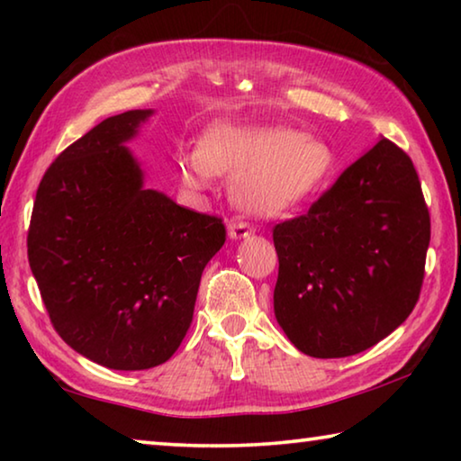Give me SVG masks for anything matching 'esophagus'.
I'll return each instance as SVG.
<instances>
[{"instance_id":"obj_1","label":"esophagus","mask_w":461,"mask_h":461,"mask_svg":"<svg viewBox=\"0 0 461 461\" xmlns=\"http://www.w3.org/2000/svg\"><path fill=\"white\" fill-rule=\"evenodd\" d=\"M228 236L231 240H244L248 236H252V228L244 221H231L228 228Z\"/></svg>"}]
</instances>
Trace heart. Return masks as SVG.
Returning a JSON list of instances; mask_svg holds the SVG:
<instances>
[{
    "mask_svg": "<svg viewBox=\"0 0 461 461\" xmlns=\"http://www.w3.org/2000/svg\"><path fill=\"white\" fill-rule=\"evenodd\" d=\"M335 154L325 140L280 126L215 122L203 130L199 148L176 158V175L191 191H205L212 175L233 178L231 194L254 213L293 209L331 176Z\"/></svg>",
    "mask_w": 461,
    "mask_h": 461,
    "instance_id": "1",
    "label": "heart"
}]
</instances>
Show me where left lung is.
I'll list each match as a JSON object with an SVG mask.
<instances>
[{"mask_svg": "<svg viewBox=\"0 0 461 461\" xmlns=\"http://www.w3.org/2000/svg\"><path fill=\"white\" fill-rule=\"evenodd\" d=\"M275 315L299 352L348 357L415 309L431 220L412 160L380 138L305 215L275 225Z\"/></svg>", "mask_w": 461, "mask_h": 461, "instance_id": "1", "label": "left lung"}]
</instances>
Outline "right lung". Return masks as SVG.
I'll return each instance as SVG.
<instances>
[{
  "mask_svg": "<svg viewBox=\"0 0 461 461\" xmlns=\"http://www.w3.org/2000/svg\"><path fill=\"white\" fill-rule=\"evenodd\" d=\"M152 109L107 118L46 170L28 260L54 330L112 370L165 364L193 321L203 268L220 252V217L146 189L126 142Z\"/></svg>",
  "mask_w": 461,
  "mask_h": 461,
  "instance_id": "1",
  "label": "right lung"
}]
</instances>
